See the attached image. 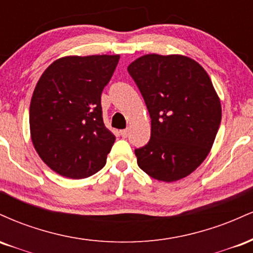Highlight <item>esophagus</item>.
Segmentation results:
<instances>
[{
    "mask_svg": "<svg viewBox=\"0 0 253 253\" xmlns=\"http://www.w3.org/2000/svg\"><path fill=\"white\" fill-rule=\"evenodd\" d=\"M120 135L123 136V138H126V136L128 135V130H127V129H121L120 130Z\"/></svg>",
    "mask_w": 253,
    "mask_h": 253,
    "instance_id": "esophagus-1",
    "label": "esophagus"
}]
</instances>
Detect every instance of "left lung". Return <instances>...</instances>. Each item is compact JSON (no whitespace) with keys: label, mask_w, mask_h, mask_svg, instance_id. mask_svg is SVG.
<instances>
[{"label":"left lung","mask_w":253,"mask_h":253,"mask_svg":"<svg viewBox=\"0 0 253 253\" xmlns=\"http://www.w3.org/2000/svg\"><path fill=\"white\" fill-rule=\"evenodd\" d=\"M151 117V139L135 150L152 178L175 182L195 171L213 146L221 103L205 69L182 54H145L127 68Z\"/></svg>","instance_id":"1"}]
</instances>
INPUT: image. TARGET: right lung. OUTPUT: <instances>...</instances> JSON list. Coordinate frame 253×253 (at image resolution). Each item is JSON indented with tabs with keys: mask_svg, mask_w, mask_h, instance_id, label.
Here are the masks:
<instances>
[{
	"mask_svg": "<svg viewBox=\"0 0 253 253\" xmlns=\"http://www.w3.org/2000/svg\"><path fill=\"white\" fill-rule=\"evenodd\" d=\"M119 54L66 56L42 72L30 106L31 139L54 172L85 178L104 167L115 135L104 126L101 94Z\"/></svg>",
	"mask_w": 253,
	"mask_h": 253,
	"instance_id": "add662e5",
	"label": "right lung"
}]
</instances>
